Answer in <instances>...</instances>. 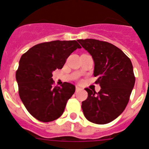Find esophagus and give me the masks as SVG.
<instances>
[{
    "instance_id": "esophagus-1",
    "label": "esophagus",
    "mask_w": 149,
    "mask_h": 149,
    "mask_svg": "<svg viewBox=\"0 0 149 149\" xmlns=\"http://www.w3.org/2000/svg\"><path fill=\"white\" fill-rule=\"evenodd\" d=\"M81 90V88L79 87H78V86H76V91H79V90Z\"/></svg>"
}]
</instances>
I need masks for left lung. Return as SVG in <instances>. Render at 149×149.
<instances>
[{
    "label": "left lung",
    "instance_id": "1",
    "mask_svg": "<svg viewBox=\"0 0 149 149\" xmlns=\"http://www.w3.org/2000/svg\"><path fill=\"white\" fill-rule=\"evenodd\" d=\"M94 61V76L101 90L85 88L88 96L81 108L92 123L106 124L117 118L126 108L135 82L131 60L118 47L94 39L79 40Z\"/></svg>",
    "mask_w": 149,
    "mask_h": 149
}]
</instances>
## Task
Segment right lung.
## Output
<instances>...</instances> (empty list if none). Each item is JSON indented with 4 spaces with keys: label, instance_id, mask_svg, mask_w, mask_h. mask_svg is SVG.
Returning a JSON list of instances; mask_svg holds the SVG:
<instances>
[{
    "label": "right lung",
    "instance_id": "add662e5",
    "mask_svg": "<svg viewBox=\"0 0 149 149\" xmlns=\"http://www.w3.org/2000/svg\"><path fill=\"white\" fill-rule=\"evenodd\" d=\"M81 48L76 40H55L37 44L22 55L16 72L19 95L29 113L40 121L59 118L75 93L70 83L53 87L52 73L62 69L70 54Z\"/></svg>",
    "mask_w": 149,
    "mask_h": 149
}]
</instances>
